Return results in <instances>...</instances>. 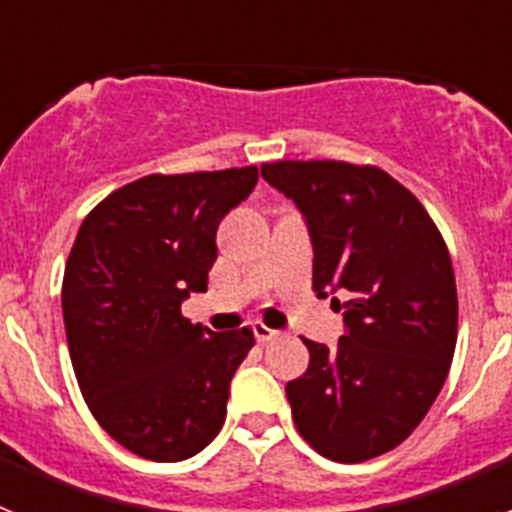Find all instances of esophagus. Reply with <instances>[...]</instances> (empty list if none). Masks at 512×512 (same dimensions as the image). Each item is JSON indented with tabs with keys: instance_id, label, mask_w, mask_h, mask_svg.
Instances as JSON below:
<instances>
[{
	"instance_id": "34e87169",
	"label": "esophagus",
	"mask_w": 512,
	"mask_h": 512,
	"mask_svg": "<svg viewBox=\"0 0 512 512\" xmlns=\"http://www.w3.org/2000/svg\"><path fill=\"white\" fill-rule=\"evenodd\" d=\"M253 336H256V341L259 343H269V341H274V338L282 336V333H279V330L266 328V325H261V323H256L253 325Z\"/></svg>"
}]
</instances>
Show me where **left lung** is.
<instances>
[{"label": "left lung", "mask_w": 512, "mask_h": 512, "mask_svg": "<svg viewBox=\"0 0 512 512\" xmlns=\"http://www.w3.org/2000/svg\"><path fill=\"white\" fill-rule=\"evenodd\" d=\"M261 176L302 212L312 289L343 312L333 348L302 338L310 364L287 382L297 431L325 459H374L415 431L449 374L459 305L446 243L377 166L277 161Z\"/></svg>", "instance_id": "obj_1"}]
</instances>
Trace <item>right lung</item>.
<instances>
[{"label":"right lung","mask_w":512,"mask_h":512,"mask_svg":"<svg viewBox=\"0 0 512 512\" xmlns=\"http://www.w3.org/2000/svg\"><path fill=\"white\" fill-rule=\"evenodd\" d=\"M256 182V166L143 176L76 235L61 292L71 364L97 423L143 459H189L223 428L253 333L192 325L182 302L207 292L217 225Z\"/></svg>","instance_id":"obj_1"}]
</instances>
